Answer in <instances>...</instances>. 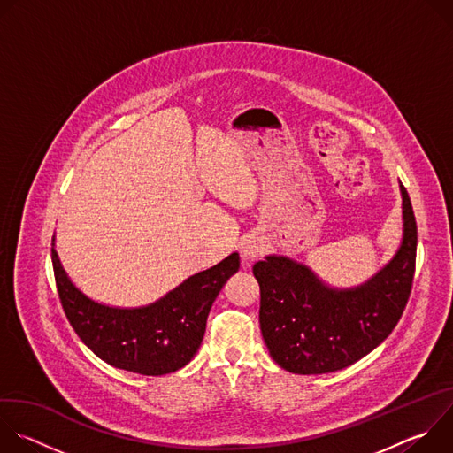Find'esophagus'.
<instances>
[{
	"label": "esophagus",
	"mask_w": 453,
	"mask_h": 453,
	"mask_svg": "<svg viewBox=\"0 0 453 453\" xmlns=\"http://www.w3.org/2000/svg\"><path fill=\"white\" fill-rule=\"evenodd\" d=\"M267 249V243L264 240V236L260 234H249L243 238L242 242V256L245 262H254L260 257Z\"/></svg>",
	"instance_id": "1"
}]
</instances>
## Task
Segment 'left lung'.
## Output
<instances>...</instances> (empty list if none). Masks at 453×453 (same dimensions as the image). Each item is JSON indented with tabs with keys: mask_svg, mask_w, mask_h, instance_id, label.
<instances>
[{
	"mask_svg": "<svg viewBox=\"0 0 453 453\" xmlns=\"http://www.w3.org/2000/svg\"><path fill=\"white\" fill-rule=\"evenodd\" d=\"M402 191L403 238L393 256L365 283L337 288L292 257L269 254L254 264L260 283V328L274 362L294 374L344 369L398 325L411 296L418 227L405 186Z\"/></svg>",
	"mask_w": 453,
	"mask_h": 453,
	"instance_id": "left-lung-1",
	"label": "left lung"
}]
</instances>
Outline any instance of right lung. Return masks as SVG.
I'll return each instance as SVG.
<instances>
[{
    "mask_svg": "<svg viewBox=\"0 0 453 453\" xmlns=\"http://www.w3.org/2000/svg\"><path fill=\"white\" fill-rule=\"evenodd\" d=\"M51 262L62 308L81 341L104 362L147 376L173 372L196 357L213 301L240 269V256L233 252L156 303L118 308L93 301L75 287L58 260L55 243Z\"/></svg>",
    "mask_w": 453,
    "mask_h": 453,
    "instance_id": "1",
    "label": "right lung"
}]
</instances>
